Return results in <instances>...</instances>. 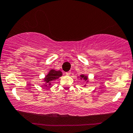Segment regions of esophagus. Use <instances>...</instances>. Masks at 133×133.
Segmentation results:
<instances>
[{"label": "esophagus", "instance_id": "esophagus-1", "mask_svg": "<svg viewBox=\"0 0 133 133\" xmlns=\"http://www.w3.org/2000/svg\"><path fill=\"white\" fill-rule=\"evenodd\" d=\"M70 73H71V72H70V71H69V72H65V74H66L67 75H69L70 74Z\"/></svg>", "mask_w": 133, "mask_h": 133}]
</instances>
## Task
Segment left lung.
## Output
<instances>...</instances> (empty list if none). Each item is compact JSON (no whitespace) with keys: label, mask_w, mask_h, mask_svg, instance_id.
<instances>
[{"label":"left lung","mask_w":133,"mask_h":133,"mask_svg":"<svg viewBox=\"0 0 133 133\" xmlns=\"http://www.w3.org/2000/svg\"><path fill=\"white\" fill-rule=\"evenodd\" d=\"M81 78H83L84 80H87V77H86V76H84V75H81Z\"/></svg>","instance_id":"left-lung-1"}]
</instances>
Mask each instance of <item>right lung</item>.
Instances as JSON below:
<instances>
[{"mask_svg": "<svg viewBox=\"0 0 133 133\" xmlns=\"http://www.w3.org/2000/svg\"><path fill=\"white\" fill-rule=\"evenodd\" d=\"M62 75V72L60 70H51L48 73V74L46 75V77L45 78V82L46 83H50V82L53 81V80H56V79L58 78L59 77H61ZM47 87V85H45Z\"/></svg>", "mask_w": 133, "mask_h": 133, "instance_id": "add662e5", "label": "right lung"}]
</instances>
